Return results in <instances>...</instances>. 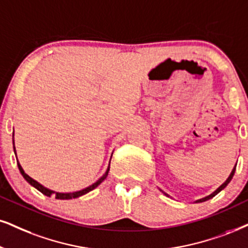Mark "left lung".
Returning <instances> with one entry per match:
<instances>
[{
    "mask_svg": "<svg viewBox=\"0 0 248 248\" xmlns=\"http://www.w3.org/2000/svg\"><path fill=\"white\" fill-rule=\"evenodd\" d=\"M236 166H237V164H236ZM236 166H234V168H233V169H232V171H231V173H230V176H229V177H228V179H227V180H225V182H224V183H223V184H222L221 186H219V187H218L217 189H216V191H214L212 194L207 195V197H204V198H202V199H199V200H197V201H195V202H203V201H207V200H209V199H212L213 197H215V195H216V194H217V193H219V192H221L223 188H225V187H227V185L229 184V183H230V182H231L232 177H233V175H234V171H236ZM161 191H162V189H161ZM162 192H163V191H162ZM163 193H164V192H163ZM164 194H166V195H168V197H170V195H169V194H167V193H164Z\"/></svg>",
    "mask_w": 248,
    "mask_h": 248,
    "instance_id": "obj_1",
    "label": "left lung"
}]
</instances>
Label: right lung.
Returning a JSON list of instances; mask_svg holds the SVG:
<instances>
[{"label":"right lung","instance_id":"add662e5","mask_svg":"<svg viewBox=\"0 0 248 248\" xmlns=\"http://www.w3.org/2000/svg\"><path fill=\"white\" fill-rule=\"evenodd\" d=\"M12 137H14V134H12ZM12 142H14V152H15V155H16V158H17L16 148H15V140L14 139H12ZM17 166H18V169H19V171H20L21 176H23L24 178H25V180H26L27 183H29L30 185H32L33 187H35L36 189H38V191L41 192L42 194L47 195V197H51V195H55V198L60 199V200H69V199L79 198V197H81V195L88 193V192L93 191L94 188L97 187V186H99L101 183H102L103 180L107 178V176H108V172H109V167H108V169H107V171L105 172V175L101 177V178L97 179L96 182L94 183V184H92L91 186H88V187L84 188V189H80V191H77V192H70V193H60V192H55V191H53V189H49V188L45 187V186L40 184L39 182H36V180H34L33 178H31V177L27 175V173H25V171L23 170V168H21L20 163H19V162H18V160H17ZM109 166H110V164H109Z\"/></svg>","mask_w":248,"mask_h":248}]
</instances>
